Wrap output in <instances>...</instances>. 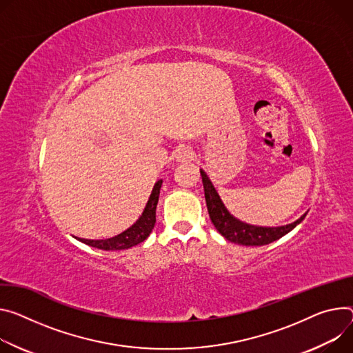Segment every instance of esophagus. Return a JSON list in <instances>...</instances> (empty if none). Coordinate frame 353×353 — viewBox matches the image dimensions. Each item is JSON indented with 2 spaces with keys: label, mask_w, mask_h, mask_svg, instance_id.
Listing matches in <instances>:
<instances>
[{
  "label": "esophagus",
  "mask_w": 353,
  "mask_h": 353,
  "mask_svg": "<svg viewBox=\"0 0 353 353\" xmlns=\"http://www.w3.org/2000/svg\"><path fill=\"white\" fill-rule=\"evenodd\" d=\"M174 157H176L177 162L187 163V162H191V160L194 159V152L191 150V148H188V146H180V148L176 149Z\"/></svg>",
  "instance_id": "34e87169"
}]
</instances>
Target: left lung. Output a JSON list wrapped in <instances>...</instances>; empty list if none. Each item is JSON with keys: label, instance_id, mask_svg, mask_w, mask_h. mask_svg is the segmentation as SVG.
<instances>
[{"label": "left lung", "instance_id": "8db88e82", "mask_svg": "<svg viewBox=\"0 0 353 353\" xmlns=\"http://www.w3.org/2000/svg\"><path fill=\"white\" fill-rule=\"evenodd\" d=\"M203 184H204V194H205V203L208 208V214L211 218V222L216 231L230 242L243 245V246H262L268 245L270 242H274L284 236L285 234L294 230L299 223L304 219V215H301L297 221L288 223V225L283 227H256L249 225L246 222L239 221L234 215L230 214L227 207L221 201L215 187L212 185L211 180L205 174L204 170H200Z\"/></svg>", "mask_w": 353, "mask_h": 353}]
</instances>
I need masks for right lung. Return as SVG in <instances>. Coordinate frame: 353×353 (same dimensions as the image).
Segmentation results:
<instances>
[{
  "mask_svg": "<svg viewBox=\"0 0 353 353\" xmlns=\"http://www.w3.org/2000/svg\"><path fill=\"white\" fill-rule=\"evenodd\" d=\"M163 180H157L153 185V190L150 193V197L146 203V207L142 212V215L137 219V222L134 223L132 227H130L128 230H125L123 232H121L117 236L108 238V239H83V238H77L80 242L97 248V249H103V250H122V249H130L141 242H143L152 232L154 222H156V205L159 201V194H160V187H162Z\"/></svg>",
  "mask_w": 353,
  "mask_h": 353,
  "instance_id": "obj_1",
  "label": "right lung"
}]
</instances>
